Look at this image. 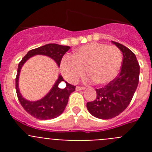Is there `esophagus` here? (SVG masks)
<instances>
[{"label": "esophagus", "mask_w": 152, "mask_h": 152, "mask_svg": "<svg viewBox=\"0 0 152 152\" xmlns=\"http://www.w3.org/2000/svg\"><path fill=\"white\" fill-rule=\"evenodd\" d=\"M85 89V88L84 87H80V86H77L76 87V91H83V90Z\"/></svg>", "instance_id": "34e87169"}]
</instances>
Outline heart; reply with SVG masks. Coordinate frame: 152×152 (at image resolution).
<instances>
[{
    "label": "heart",
    "instance_id": "heart-1",
    "mask_svg": "<svg viewBox=\"0 0 152 152\" xmlns=\"http://www.w3.org/2000/svg\"><path fill=\"white\" fill-rule=\"evenodd\" d=\"M122 61V52L116 45L90 42L76 49L74 56H64L60 68L64 78L71 83L77 82L87 68L91 80L104 84L116 78Z\"/></svg>",
    "mask_w": 152,
    "mask_h": 152
}]
</instances>
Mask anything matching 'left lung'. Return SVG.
<instances>
[{
  "label": "left lung",
  "mask_w": 152,
  "mask_h": 152,
  "mask_svg": "<svg viewBox=\"0 0 152 152\" xmlns=\"http://www.w3.org/2000/svg\"><path fill=\"white\" fill-rule=\"evenodd\" d=\"M113 43L123 52L120 72L105 87L96 89V99L87 103L88 111L98 119H112L123 113L129 105L139 81L140 67L135 55L119 42Z\"/></svg>",
  "instance_id": "left-lung-1"
}]
</instances>
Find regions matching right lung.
I'll return each mask as SVG.
<instances>
[{
	"label": "right lung",
	"mask_w": 152,
	"mask_h": 152,
	"mask_svg": "<svg viewBox=\"0 0 152 152\" xmlns=\"http://www.w3.org/2000/svg\"><path fill=\"white\" fill-rule=\"evenodd\" d=\"M69 49L70 47L68 45H61L55 43L47 44L29 51L27 54L23 58L20 62L19 63L16 77V91L17 97L24 110L33 117L42 120H45L54 119L60 116L66 107L70 94L75 91L76 87L65 82V88L62 89L58 88L59 83L64 80L61 75H59L53 88L46 96L38 101H28L21 96L18 88L19 75L23 64L32 56L36 55H44L52 58V59L56 61L58 65L60 66L63 56Z\"/></svg>",
	"instance_id": "add662e5"
}]
</instances>
